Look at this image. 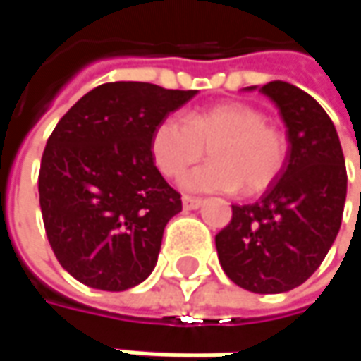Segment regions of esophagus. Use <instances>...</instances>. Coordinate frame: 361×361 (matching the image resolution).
<instances>
[{"instance_id": "1", "label": "esophagus", "mask_w": 361, "mask_h": 361, "mask_svg": "<svg viewBox=\"0 0 361 361\" xmlns=\"http://www.w3.org/2000/svg\"><path fill=\"white\" fill-rule=\"evenodd\" d=\"M202 204L201 199H195V197H183V209L185 211H195V209H199Z\"/></svg>"}]
</instances>
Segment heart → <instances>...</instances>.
Instances as JSON below:
<instances>
[{"label": "heart", "mask_w": 361, "mask_h": 361, "mask_svg": "<svg viewBox=\"0 0 361 361\" xmlns=\"http://www.w3.org/2000/svg\"><path fill=\"white\" fill-rule=\"evenodd\" d=\"M209 146L213 162L183 176L190 192H263L283 171V132L265 122V114L243 102H221L180 116H166L154 126L150 152L160 173L176 178L202 159Z\"/></svg>", "instance_id": "1"}]
</instances>
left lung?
I'll list each match as a JSON object with an SVG mask.
<instances>
[{
	"label": "left lung",
	"instance_id": "obj_1",
	"mask_svg": "<svg viewBox=\"0 0 361 361\" xmlns=\"http://www.w3.org/2000/svg\"><path fill=\"white\" fill-rule=\"evenodd\" d=\"M259 92L285 122L287 159L259 201L233 204L215 245L233 283L253 293H283L307 281L336 241L348 173L336 126L315 98L281 80Z\"/></svg>",
	"mask_w": 361,
	"mask_h": 361
}]
</instances>
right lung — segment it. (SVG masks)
I'll return each instance as SVG.
<instances>
[{
  "mask_svg": "<svg viewBox=\"0 0 361 361\" xmlns=\"http://www.w3.org/2000/svg\"><path fill=\"white\" fill-rule=\"evenodd\" d=\"M195 94L108 82L56 124L39 166V207L54 255L80 283L124 291L152 273L183 202L154 166L150 136Z\"/></svg>",
  "mask_w": 361,
  "mask_h": 361,
  "instance_id": "add662e5",
  "label": "right lung"
}]
</instances>
